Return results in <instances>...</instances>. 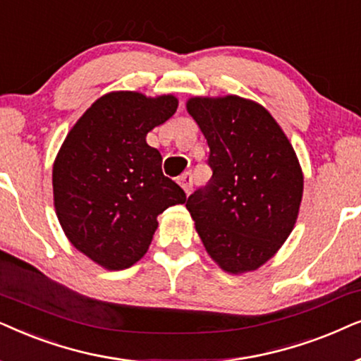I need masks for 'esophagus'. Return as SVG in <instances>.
Returning a JSON list of instances; mask_svg holds the SVG:
<instances>
[{"instance_id": "1", "label": "esophagus", "mask_w": 361, "mask_h": 361, "mask_svg": "<svg viewBox=\"0 0 361 361\" xmlns=\"http://www.w3.org/2000/svg\"><path fill=\"white\" fill-rule=\"evenodd\" d=\"M178 185L185 190V193L188 195L191 190H193V175L190 171L183 173V175L178 176Z\"/></svg>"}]
</instances>
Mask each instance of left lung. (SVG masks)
<instances>
[{"mask_svg": "<svg viewBox=\"0 0 361 361\" xmlns=\"http://www.w3.org/2000/svg\"><path fill=\"white\" fill-rule=\"evenodd\" d=\"M213 176L186 201L206 251L231 274L256 271L284 244L299 214L304 176L271 114L252 100L191 97Z\"/></svg>", "mask_w": 361, "mask_h": 361, "instance_id": "8db88e82", "label": "left lung"}]
</instances>
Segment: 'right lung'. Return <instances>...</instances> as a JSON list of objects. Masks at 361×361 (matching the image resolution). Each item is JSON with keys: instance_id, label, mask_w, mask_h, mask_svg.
<instances>
[{"instance_id": "1", "label": "right lung", "mask_w": 361, "mask_h": 361, "mask_svg": "<svg viewBox=\"0 0 361 361\" xmlns=\"http://www.w3.org/2000/svg\"><path fill=\"white\" fill-rule=\"evenodd\" d=\"M173 95L110 92L67 133L54 166L57 219L77 251L110 271L145 256L157 216L183 204L185 191L163 175L147 133L176 112Z\"/></svg>"}]
</instances>
